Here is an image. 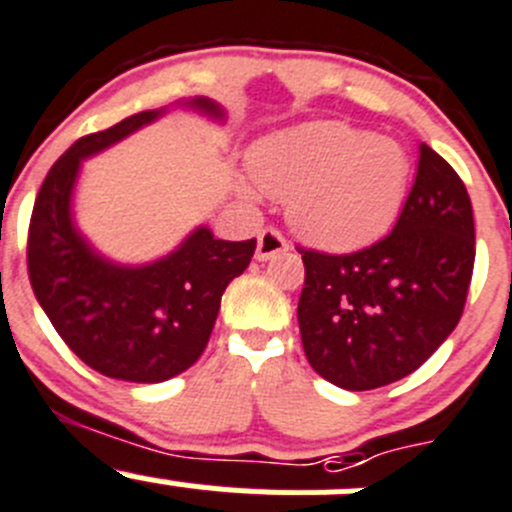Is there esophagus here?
I'll list each match as a JSON object with an SVG mask.
<instances>
[{
	"label": "esophagus",
	"instance_id": "obj_1",
	"mask_svg": "<svg viewBox=\"0 0 512 512\" xmlns=\"http://www.w3.org/2000/svg\"><path fill=\"white\" fill-rule=\"evenodd\" d=\"M287 250H290V245H287L285 235H282L280 230H275V227H265V230L257 235V260L267 262Z\"/></svg>",
	"mask_w": 512,
	"mask_h": 512
}]
</instances>
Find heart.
<instances>
[{"label":"heart","mask_w":512,"mask_h":512,"mask_svg":"<svg viewBox=\"0 0 512 512\" xmlns=\"http://www.w3.org/2000/svg\"><path fill=\"white\" fill-rule=\"evenodd\" d=\"M257 190L285 200L297 235L332 250L360 247L388 232L410 185L400 142L345 122H310L275 132L250 152ZM252 197V187H242Z\"/></svg>","instance_id":"obj_1"}]
</instances>
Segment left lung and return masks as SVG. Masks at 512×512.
Returning a JSON list of instances; mask_svg holds the SVG:
<instances>
[{
  "label": "left lung",
  "instance_id": "1",
  "mask_svg": "<svg viewBox=\"0 0 512 512\" xmlns=\"http://www.w3.org/2000/svg\"><path fill=\"white\" fill-rule=\"evenodd\" d=\"M302 347L317 375L375 390L418 370L455 330L475 265L473 205L458 172L420 145L393 232L347 255L300 247Z\"/></svg>",
  "mask_w": 512,
  "mask_h": 512
}]
</instances>
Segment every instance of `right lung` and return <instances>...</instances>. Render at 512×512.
I'll return each instance as SVG.
<instances>
[{
    "label": "right lung",
    "mask_w": 512,
    "mask_h": 512,
    "mask_svg": "<svg viewBox=\"0 0 512 512\" xmlns=\"http://www.w3.org/2000/svg\"><path fill=\"white\" fill-rule=\"evenodd\" d=\"M190 107L222 117L210 99ZM162 109L132 114L114 127L79 137L44 177L27 237V270L39 305L69 350L102 375L162 382L195 365L215 327L225 287L245 272L257 240H217L192 232L172 255L142 267L99 257L72 225L79 162L157 119Z\"/></svg>",
    "instance_id": "1"
}]
</instances>
